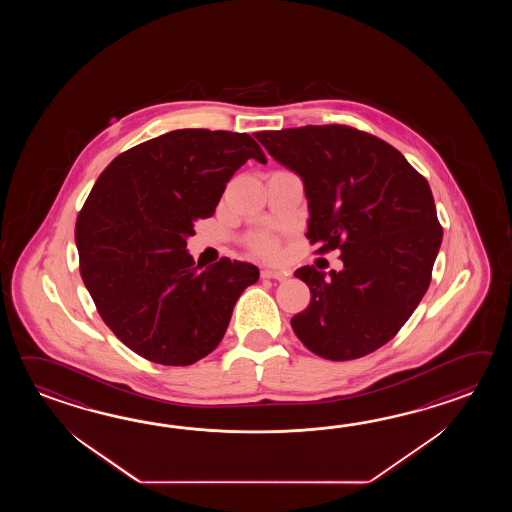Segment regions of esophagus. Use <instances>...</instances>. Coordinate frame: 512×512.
<instances>
[{"label": "esophagus", "mask_w": 512, "mask_h": 512, "mask_svg": "<svg viewBox=\"0 0 512 512\" xmlns=\"http://www.w3.org/2000/svg\"><path fill=\"white\" fill-rule=\"evenodd\" d=\"M287 272L278 271V269H261V278H272V280H287Z\"/></svg>", "instance_id": "esophagus-1"}]
</instances>
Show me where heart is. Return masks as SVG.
I'll return each mask as SVG.
<instances>
[{"label": "heart", "instance_id": "obj_1", "mask_svg": "<svg viewBox=\"0 0 512 512\" xmlns=\"http://www.w3.org/2000/svg\"><path fill=\"white\" fill-rule=\"evenodd\" d=\"M252 245L260 252L272 251V241L269 238H265V236H258L256 240L252 241Z\"/></svg>", "mask_w": 512, "mask_h": 512}]
</instances>
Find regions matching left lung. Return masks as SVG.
<instances>
[{
    "instance_id": "1",
    "label": "left lung",
    "mask_w": 512,
    "mask_h": 512,
    "mask_svg": "<svg viewBox=\"0 0 512 512\" xmlns=\"http://www.w3.org/2000/svg\"><path fill=\"white\" fill-rule=\"evenodd\" d=\"M304 183L307 238L338 251L342 271L304 265L311 302L291 318L305 348L359 359L392 340L425 296L443 240L434 196L388 142L348 126H305L254 135Z\"/></svg>"
}]
</instances>
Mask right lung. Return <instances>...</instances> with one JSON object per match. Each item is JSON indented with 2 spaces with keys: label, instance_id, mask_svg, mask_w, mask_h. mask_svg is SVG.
Listing matches in <instances>:
<instances>
[{
  "label": "right lung",
  "instance_id": "add662e5",
  "mask_svg": "<svg viewBox=\"0 0 512 512\" xmlns=\"http://www.w3.org/2000/svg\"><path fill=\"white\" fill-rule=\"evenodd\" d=\"M265 163L247 133L175 130L120 153L77 219L80 274L106 326L131 351L190 366L218 348L245 287L260 271L186 251L194 221L210 218L230 177Z\"/></svg>",
  "mask_w": 512,
  "mask_h": 512
}]
</instances>
